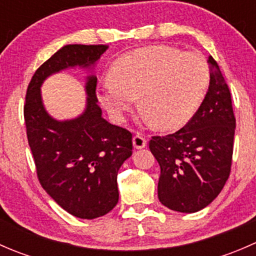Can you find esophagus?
<instances>
[{
    "mask_svg": "<svg viewBox=\"0 0 256 256\" xmlns=\"http://www.w3.org/2000/svg\"><path fill=\"white\" fill-rule=\"evenodd\" d=\"M146 144H147V140L142 134L138 132L135 136H134V146H135V148H144Z\"/></svg>",
    "mask_w": 256,
    "mask_h": 256,
    "instance_id": "34e87169",
    "label": "esophagus"
}]
</instances>
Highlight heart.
<instances>
[{"label":"heart","instance_id":"b5f03b06","mask_svg":"<svg viewBox=\"0 0 256 256\" xmlns=\"http://www.w3.org/2000/svg\"><path fill=\"white\" fill-rule=\"evenodd\" d=\"M208 82L209 68L202 56L154 46L121 56L112 79L102 82L99 99L112 116L121 118L140 95L141 110L157 126L174 128L192 118Z\"/></svg>","mask_w":256,"mask_h":256}]
</instances>
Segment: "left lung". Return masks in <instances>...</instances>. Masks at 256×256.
<instances>
[{
	"label": "left lung",
	"mask_w": 256,
	"mask_h": 256,
	"mask_svg": "<svg viewBox=\"0 0 256 256\" xmlns=\"http://www.w3.org/2000/svg\"><path fill=\"white\" fill-rule=\"evenodd\" d=\"M204 100L182 128L152 136L150 150L161 168L160 202L172 210L194 213L210 204L228 180L236 116L228 84L213 56Z\"/></svg>",
	"instance_id": "obj_1"
}]
</instances>
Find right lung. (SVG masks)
Wrapping results in <instances>:
<instances>
[{"mask_svg": "<svg viewBox=\"0 0 256 256\" xmlns=\"http://www.w3.org/2000/svg\"><path fill=\"white\" fill-rule=\"evenodd\" d=\"M108 47L68 44L56 52L33 74L23 108L40 186L64 210L82 219L105 216L118 203V172L132 154V134L102 118L96 76L88 78L85 112L68 121H56L48 115L40 85L50 74L66 68H88Z\"/></svg>", "mask_w": 256, "mask_h": 256, "instance_id": "1", "label": "right lung"}]
</instances>
